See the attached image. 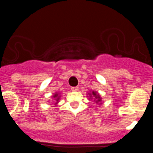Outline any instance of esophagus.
Here are the masks:
<instances>
[{"label": "esophagus", "mask_w": 153, "mask_h": 153, "mask_svg": "<svg viewBox=\"0 0 153 153\" xmlns=\"http://www.w3.org/2000/svg\"><path fill=\"white\" fill-rule=\"evenodd\" d=\"M71 90H72V91L74 92H76L79 90V88H78L77 86H74V87H72V88H71Z\"/></svg>", "instance_id": "esophagus-1"}]
</instances>
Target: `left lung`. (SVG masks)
Segmentation results:
<instances>
[{"label": "left lung", "instance_id": "8db88e82", "mask_svg": "<svg viewBox=\"0 0 153 153\" xmlns=\"http://www.w3.org/2000/svg\"><path fill=\"white\" fill-rule=\"evenodd\" d=\"M87 94H88L89 97H90L89 98L90 100H93V101L97 104L99 103V105L101 104V102H102V98H101L100 95L97 91L92 90V91H90V93H88Z\"/></svg>", "mask_w": 153, "mask_h": 153}]
</instances>
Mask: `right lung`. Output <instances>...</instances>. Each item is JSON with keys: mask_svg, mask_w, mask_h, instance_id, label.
<instances>
[{"mask_svg": "<svg viewBox=\"0 0 153 153\" xmlns=\"http://www.w3.org/2000/svg\"><path fill=\"white\" fill-rule=\"evenodd\" d=\"M53 98L55 100V105H57L58 102H59V100L60 99V93H56L53 95Z\"/></svg>", "mask_w": 153, "mask_h": 153, "instance_id": "add662e5", "label": "right lung"}]
</instances>
